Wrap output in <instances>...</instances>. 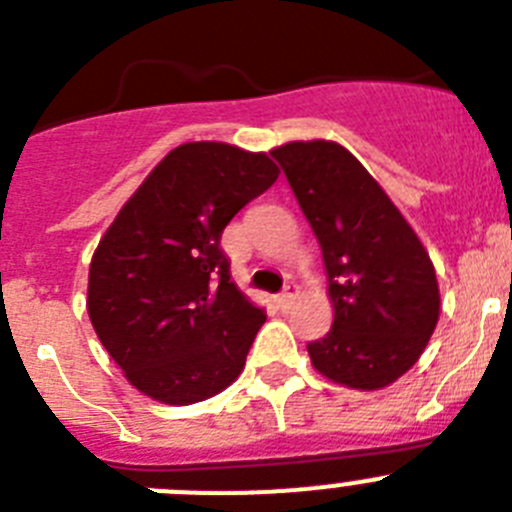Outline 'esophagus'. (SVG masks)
Here are the masks:
<instances>
[{"label":"esophagus","instance_id":"34e87169","mask_svg":"<svg viewBox=\"0 0 512 512\" xmlns=\"http://www.w3.org/2000/svg\"><path fill=\"white\" fill-rule=\"evenodd\" d=\"M295 300H297V287H295V284H289L282 295L277 297V305L282 307V310H289V307L295 305Z\"/></svg>","mask_w":512,"mask_h":512}]
</instances>
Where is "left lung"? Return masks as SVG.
Wrapping results in <instances>:
<instances>
[{
  "instance_id": "left-lung-1",
  "label": "left lung",
  "mask_w": 512,
  "mask_h": 512,
  "mask_svg": "<svg viewBox=\"0 0 512 512\" xmlns=\"http://www.w3.org/2000/svg\"><path fill=\"white\" fill-rule=\"evenodd\" d=\"M323 251L333 328L312 366L351 390H382L420 359L441 312L436 269L410 223L351 151L333 140L274 148Z\"/></svg>"
}]
</instances>
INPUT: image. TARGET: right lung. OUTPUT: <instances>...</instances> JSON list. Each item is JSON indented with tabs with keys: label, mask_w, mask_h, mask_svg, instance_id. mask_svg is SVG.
<instances>
[{
	"label": "right lung",
	"mask_w": 512,
	"mask_h": 512,
	"mask_svg": "<svg viewBox=\"0 0 512 512\" xmlns=\"http://www.w3.org/2000/svg\"><path fill=\"white\" fill-rule=\"evenodd\" d=\"M277 176L266 153L184 143L102 235L89 264V320L125 379L151 400L202 402L243 372L266 315L230 279L220 235Z\"/></svg>",
	"instance_id": "add662e5"
}]
</instances>
